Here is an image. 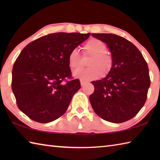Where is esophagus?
<instances>
[{
    "mask_svg": "<svg viewBox=\"0 0 160 160\" xmlns=\"http://www.w3.org/2000/svg\"><path fill=\"white\" fill-rule=\"evenodd\" d=\"M80 84H81V86H84L86 84V82H85V81H83L82 80H80Z\"/></svg>",
    "mask_w": 160,
    "mask_h": 160,
    "instance_id": "esophagus-1",
    "label": "esophagus"
}]
</instances>
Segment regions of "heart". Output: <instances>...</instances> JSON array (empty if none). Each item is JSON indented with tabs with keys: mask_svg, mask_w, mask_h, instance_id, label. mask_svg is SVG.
I'll list each match as a JSON object with an SVG mask.
<instances>
[{
	"mask_svg": "<svg viewBox=\"0 0 160 160\" xmlns=\"http://www.w3.org/2000/svg\"><path fill=\"white\" fill-rule=\"evenodd\" d=\"M84 54L90 56L85 69H78L72 72V76L83 81H90L101 75H107L112 67V57L108 54L107 46L101 40L92 38L84 45ZM80 54L77 48L70 51L68 56V63L71 69H75L80 66Z\"/></svg>",
	"mask_w": 160,
	"mask_h": 160,
	"instance_id": "b5f03b06",
	"label": "heart"
}]
</instances>
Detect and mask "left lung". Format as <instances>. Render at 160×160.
Segmentation results:
<instances>
[{"label":"left lung","instance_id":"8db88e82","mask_svg":"<svg viewBox=\"0 0 160 160\" xmlns=\"http://www.w3.org/2000/svg\"><path fill=\"white\" fill-rule=\"evenodd\" d=\"M92 36L107 45L112 58L107 76L91 82L94 86L89 97L92 107L105 121L125 122L145 103L150 85L148 64L138 48L125 38L104 33Z\"/></svg>","mask_w":160,"mask_h":160}]
</instances>
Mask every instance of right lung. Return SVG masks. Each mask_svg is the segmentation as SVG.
<instances>
[{
	"label": "right lung",
	"mask_w": 160,
	"mask_h": 160,
	"mask_svg": "<svg viewBox=\"0 0 160 160\" xmlns=\"http://www.w3.org/2000/svg\"><path fill=\"white\" fill-rule=\"evenodd\" d=\"M90 35L56 32L23 48L12 71V90L22 112L44 123L64 114L81 87L78 79L63 82L71 77L68 56Z\"/></svg>",
	"instance_id": "obj_1"
}]
</instances>
